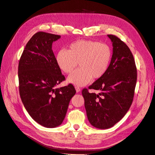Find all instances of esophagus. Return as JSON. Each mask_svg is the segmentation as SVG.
Returning <instances> with one entry per match:
<instances>
[{"label": "esophagus", "instance_id": "1", "mask_svg": "<svg viewBox=\"0 0 155 155\" xmlns=\"http://www.w3.org/2000/svg\"><path fill=\"white\" fill-rule=\"evenodd\" d=\"M75 88H76V91L77 92H79L81 91V88H79L78 87H75Z\"/></svg>", "mask_w": 155, "mask_h": 155}]
</instances>
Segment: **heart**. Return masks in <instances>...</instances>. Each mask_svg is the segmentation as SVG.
Returning <instances> with one entry per match:
<instances>
[{
	"instance_id": "1",
	"label": "heart",
	"mask_w": 155,
	"mask_h": 155,
	"mask_svg": "<svg viewBox=\"0 0 155 155\" xmlns=\"http://www.w3.org/2000/svg\"><path fill=\"white\" fill-rule=\"evenodd\" d=\"M111 50L107 45L96 41L79 40L68 46L67 50H61L56 55L59 68L66 74L72 72L67 81L76 86L86 85L92 79L103 77L109 68Z\"/></svg>"
}]
</instances>
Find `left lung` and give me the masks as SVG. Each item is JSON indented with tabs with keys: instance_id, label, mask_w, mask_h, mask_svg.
<instances>
[{
	"instance_id": "1",
	"label": "left lung",
	"mask_w": 155,
	"mask_h": 155,
	"mask_svg": "<svg viewBox=\"0 0 155 155\" xmlns=\"http://www.w3.org/2000/svg\"><path fill=\"white\" fill-rule=\"evenodd\" d=\"M107 36L113 46L110 63L104 76L88 87L101 92L96 94L87 88L82 91L89 122L101 129L112 127L127 112L137 80L135 61L127 45L114 35Z\"/></svg>"
}]
</instances>
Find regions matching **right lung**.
Wrapping results in <instances>:
<instances>
[{
  "mask_svg": "<svg viewBox=\"0 0 155 155\" xmlns=\"http://www.w3.org/2000/svg\"><path fill=\"white\" fill-rule=\"evenodd\" d=\"M60 35L39 31L28 42L18 62L19 94L36 122L47 128L60 125L76 91L72 84L56 88L65 79L51 49Z\"/></svg>",
  "mask_w": 155,
  "mask_h": 155,
  "instance_id": "obj_1",
  "label": "right lung"
}]
</instances>
